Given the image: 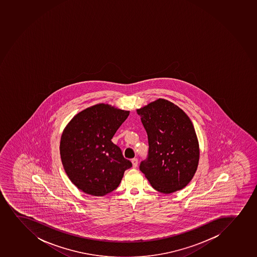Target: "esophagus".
<instances>
[{
	"label": "esophagus",
	"mask_w": 257,
	"mask_h": 257,
	"mask_svg": "<svg viewBox=\"0 0 257 257\" xmlns=\"http://www.w3.org/2000/svg\"><path fill=\"white\" fill-rule=\"evenodd\" d=\"M132 163H133V168H137V167H138V159H136V158L133 159V160H132Z\"/></svg>",
	"instance_id": "esophagus-1"
}]
</instances>
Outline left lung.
Segmentation results:
<instances>
[{
    "label": "left lung",
    "mask_w": 257,
    "mask_h": 257,
    "mask_svg": "<svg viewBox=\"0 0 257 257\" xmlns=\"http://www.w3.org/2000/svg\"><path fill=\"white\" fill-rule=\"evenodd\" d=\"M148 134L149 157L140 171L155 190L174 193L193 179L199 160V145L193 123L185 112L159 98L137 109Z\"/></svg>",
    "instance_id": "left-lung-1"
}]
</instances>
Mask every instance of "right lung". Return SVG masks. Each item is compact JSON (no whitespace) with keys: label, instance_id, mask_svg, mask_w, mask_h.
I'll use <instances>...</instances> for the list:
<instances>
[{"label":"right lung","instance_id":"obj_1","mask_svg":"<svg viewBox=\"0 0 257 257\" xmlns=\"http://www.w3.org/2000/svg\"><path fill=\"white\" fill-rule=\"evenodd\" d=\"M130 111L98 103L80 111L62 133L60 156L67 176L80 190L104 196L117 188L133 165L111 141Z\"/></svg>","mask_w":257,"mask_h":257}]
</instances>
